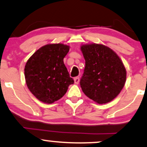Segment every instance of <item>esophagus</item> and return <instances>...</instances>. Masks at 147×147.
Here are the masks:
<instances>
[{"mask_svg": "<svg viewBox=\"0 0 147 147\" xmlns=\"http://www.w3.org/2000/svg\"><path fill=\"white\" fill-rule=\"evenodd\" d=\"M74 81H75V83L76 84H78L79 83V81H80V79H79V77H77L74 79Z\"/></svg>", "mask_w": 147, "mask_h": 147, "instance_id": "34e87169", "label": "esophagus"}]
</instances>
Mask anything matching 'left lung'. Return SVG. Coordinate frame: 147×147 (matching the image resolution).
I'll list each match as a JSON object with an SVG mask.
<instances>
[{"label":"left lung","instance_id":"8db88e82","mask_svg":"<svg viewBox=\"0 0 147 147\" xmlns=\"http://www.w3.org/2000/svg\"><path fill=\"white\" fill-rule=\"evenodd\" d=\"M81 50L86 61L80 80L82 91L97 104L111 102L126 82V70L122 61L112 49L102 44L82 45Z\"/></svg>","mask_w":147,"mask_h":147}]
</instances>
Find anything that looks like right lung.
Here are the masks:
<instances>
[{"mask_svg": "<svg viewBox=\"0 0 147 147\" xmlns=\"http://www.w3.org/2000/svg\"><path fill=\"white\" fill-rule=\"evenodd\" d=\"M70 46L62 43L48 44L30 57L25 66L27 86L36 99L52 104L65 95L74 84L63 63Z\"/></svg>", "mask_w": 147, "mask_h": 147, "instance_id": "right-lung-1", "label": "right lung"}]
</instances>
